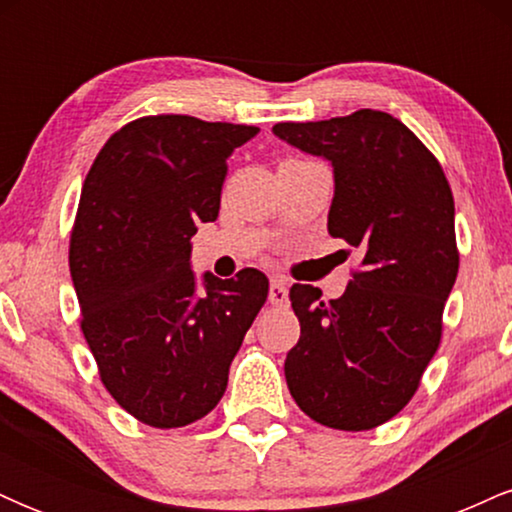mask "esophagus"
<instances>
[{"label":"esophagus","instance_id":"obj_1","mask_svg":"<svg viewBox=\"0 0 512 512\" xmlns=\"http://www.w3.org/2000/svg\"><path fill=\"white\" fill-rule=\"evenodd\" d=\"M269 301H272V305H286V301H289V286L279 276L269 284Z\"/></svg>","mask_w":512,"mask_h":512}]
</instances>
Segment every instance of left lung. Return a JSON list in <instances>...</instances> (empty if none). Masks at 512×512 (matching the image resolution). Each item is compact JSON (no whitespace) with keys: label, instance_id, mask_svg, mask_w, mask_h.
<instances>
[{"label":"left lung","instance_id":"1","mask_svg":"<svg viewBox=\"0 0 512 512\" xmlns=\"http://www.w3.org/2000/svg\"><path fill=\"white\" fill-rule=\"evenodd\" d=\"M272 132L332 163L327 228L361 255L342 298L291 286L301 339L286 356V385L317 424L370 431L407 407L438 351L460 269L452 190L421 139L380 110Z\"/></svg>","mask_w":512,"mask_h":512}]
</instances>
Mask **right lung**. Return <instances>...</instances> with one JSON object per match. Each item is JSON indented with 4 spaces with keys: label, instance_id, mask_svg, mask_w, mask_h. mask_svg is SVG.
<instances>
[{
    "label": "right lung",
    "instance_id": "1",
    "mask_svg": "<svg viewBox=\"0 0 512 512\" xmlns=\"http://www.w3.org/2000/svg\"><path fill=\"white\" fill-rule=\"evenodd\" d=\"M260 132L190 115L117 129L88 170L69 238L81 332L105 390L137 421L180 428L207 416L269 281L243 269L197 289L190 238L216 221L228 156Z\"/></svg>",
    "mask_w": 512,
    "mask_h": 512
}]
</instances>
